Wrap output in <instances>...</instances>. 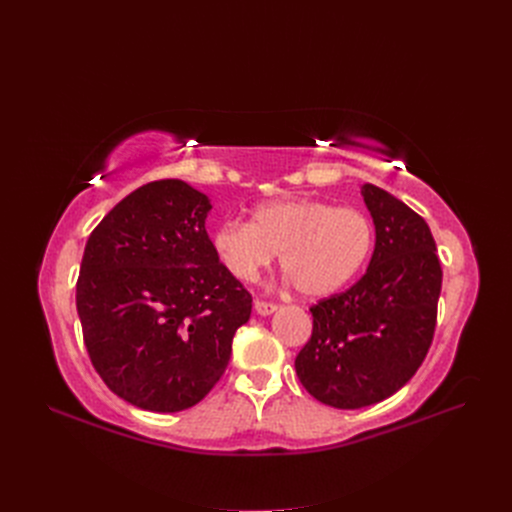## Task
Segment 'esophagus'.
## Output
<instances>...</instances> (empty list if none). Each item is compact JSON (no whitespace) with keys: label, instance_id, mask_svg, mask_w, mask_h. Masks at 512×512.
<instances>
[{"label":"esophagus","instance_id":"1","mask_svg":"<svg viewBox=\"0 0 512 512\" xmlns=\"http://www.w3.org/2000/svg\"><path fill=\"white\" fill-rule=\"evenodd\" d=\"M255 311L259 315H272L274 311H278L276 303H267V301H255Z\"/></svg>","mask_w":512,"mask_h":512}]
</instances>
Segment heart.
I'll return each instance as SVG.
<instances>
[{"label": "heart", "mask_w": 512, "mask_h": 512, "mask_svg": "<svg viewBox=\"0 0 512 512\" xmlns=\"http://www.w3.org/2000/svg\"><path fill=\"white\" fill-rule=\"evenodd\" d=\"M371 224L357 209L317 199H280L253 209L251 224L222 222L211 245L238 280H255L280 253L282 272L305 297L319 299L351 280L371 251Z\"/></svg>", "instance_id": "heart-1"}]
</instances>
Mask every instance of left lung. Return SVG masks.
<instances>
[{
    "mask_svg": "<svg viewBox=\"0 0 512 512\" xmlns=\"http://www.w3.org/2000/svg\"><path fill=\"white\" fill-rule=\"evenodd\" d=\"M361 195L375 226L367 272L309 309L313 332L294 361L305 390L336 409L375 405L413 378L434 338L442 288L421 215L375 184Z\"/></svg>",
    "mask_w": 512,
    "mask_h": 512,
    "instance_id": "obj_1",
    "label": "left lung"
}]
</instances>
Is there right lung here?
Instances as JSON below:
<instances>
[{
  "label": "right lung",
  "instance_id": "obj_1",
  "mask_svg": "<svg viewBox=\"0 0 512 512\" xmlns=\"http://www.w3.org/2000/svg\"><path fill=\"white\" fill-rule=\"evenodd\" d=\"M211 203L182 180L124 197L91 232L76 311L93 367L130 405L195 407L228 367L251 294L220 263L205 230Z\"/></svg>",
  "mask_w": 512,
  "mask_h": 512
}]
</instances>
